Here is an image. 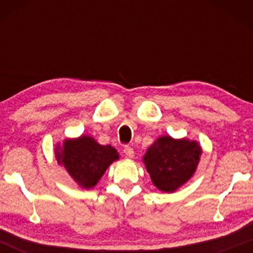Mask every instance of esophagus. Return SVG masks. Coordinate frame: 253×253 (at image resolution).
Instances as JSON below:
<instances>
[{"mask_svg":"<svg viewBox=\"0 0 253 253\" xmlns=\"http://www.w3.org/2000/svg\"><path fill=\"white\" fill-rule=\"evenodd\" d=\"M124 153L125 156L128 157V158H132V157L134 156V151H133L132 147L128 146V145H126V146L124 147Z\"/></svg>","mask_w":253,"mask_h":253,"instance_id":"obj_1","label":"esophagus"}]
</instances>
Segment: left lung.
Here are the masks:
<instances>
[{
	"instance_id": "1",
	"label": "left lung",
	"mask_w": 253,
	"mask_h": 253,
	"mask_svg": "<svg viewBox=\"0 0 253 253\" xmlns=\"http://www.w3.org/2000/svg\"><path fill=\"white\" fill-rule=\"evenodd\" d=\"M200 145L187 139L162 136L147 150L144 163L153 184L162 191H175L193 176L200 155Z\"/></svg>"
}]
</instances>
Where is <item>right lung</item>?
<instances>
[{
  "label": "right lung",
  "mask_w": 253,
  "mask_h": 253,
  "mask_svg": "<svg viewBox=\"0 0 253 253\" xmlns=\"http://www.w3.org/2000/svg\"><path fill=\"white\" fill-rule=\"evenodd\" d=\"M56 155L58 163L85 189L94 187L107 168L119 158L114 147L103 146L85 135L76 140H65L62 149L57 147Z\"/></svg>",
  "instance_id": "right-lung-1"
}]
</instances>
